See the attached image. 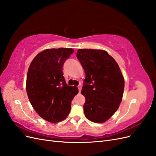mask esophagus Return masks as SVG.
Returning <instances> with one entry per match:
<instances>
[{"label":"esophagus","mask_w":156,"mask_h":156,"mask_svg":"<svg viewBox=\"0 0 156 156\" xmlns=\"http://www.w3.org/2000/svg\"><path fill=\"white\" fill-rule=\"evenodd\" d=\"M81 88H82V86L81 85V84H79V85L78 86V89H79V93L81 92Z\"/></svg>","instance_id":"1"}]
</instances>
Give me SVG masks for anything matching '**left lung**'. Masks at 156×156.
<instances>
[{
    "instance_id": "1",
    "label": "left lung",
    "mask_w": 156,
    "mask_h": 156,
    "mask_svg": "<svg viewBox=\"0 0 156 156\" xmlns=\"http://www.w3.org/2000/svg\"><path fill=\"white\" fill-rule=\"evenodd\" d=\"M77 57L86 75L81 94L86 118L103 123L118 110L123 97L124 78L119 64L106 51L79 49Z\"/></svg>"
}]
</instances>
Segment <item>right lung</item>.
Returning a JSON list of instances; mask_svg holds the SVG:
<instances>
[{
  "instance_id": "1",
  "label": "right lung",
  "mask_w": 156,
  "mask_h": 156,
  "mask_svg": "<svg viewBox=\"0 0 156 156\" xmlns=\"http://www.w3.org/2000/svg\"><path fill=\"white\" fill-rule=\"evenodd\" d=\"M73 52L72 48L45 49L35 56L28 69V98L38 115L51 123L68 116L71 103L79 92L77 87L68 85L62 72L65 60Z\"/></svg>"
}]
</instances>
